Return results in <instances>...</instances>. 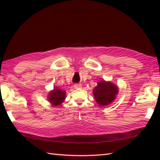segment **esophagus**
<instances>
[{
  "mask_svg": "<svg viewBox=\"0 0 160 160\" xmlns=\"http://www.w3.org/2000/svg\"><path fill=\"white\" fill-rule=\"evenodd\" d=\"M73 87L75 89H79V88L82 87V84H75L73 85Z\"/></svg>",
  "mask_w": 160,
  "mask_h": 160,
  "instance_id": "34e87169",
  "label": "esophagus"
}]
</instances>
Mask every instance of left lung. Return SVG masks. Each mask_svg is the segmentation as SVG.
I'll return each instance as SVG.
<instances>
[{
    "instance_id": "obj_1",
    "label": "left lung",
    "mask_w": 160,
    "mask_h": 160,
    "mask_svg": "<svg viewBox=\"0 0 160 160\" xmlns=\"http://www.w3.org/2000/svg\"><path fill=\"white\" fill-rule=\"evenodd\" d=\"M95 100L100 106H106L110 104L115 99L118 89L116 86L110 82L101 81L93 91Z\"/></svg>"
}]
</instances>
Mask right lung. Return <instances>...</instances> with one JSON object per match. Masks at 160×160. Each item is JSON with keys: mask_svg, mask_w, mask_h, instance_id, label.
<instances>
[{"mask_svg": "<svg viewBox=\"0 0 160 160\" xmlns=\"http://www.w3.org/2000/svg\"><path fill=\"white\" fill-rule=\"evenodd\" d=\"M65 91L56 88L52 92L49 93L48 99L53 106H58L63 102L64 98H65Z\"/></svg>", "mask_w": 160, "mask_h": 160, "instance_id": "add662e5", "label": "right lung"}]
</instances>
